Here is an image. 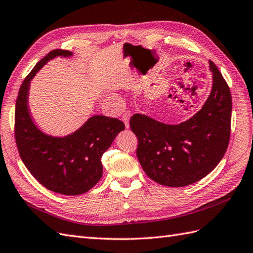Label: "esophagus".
I'll list each match as a JSON object with an SVG mask.
<instances>
[{
	"instance_id": "1",
	"label": "esophagus",
	"mask_w": 253,
	"mask_h": 253,
	"mask_svg": "<svg viewBox=\"0 0 253 253\" xmlns=\"http://www.w3.org/2000/svg\"><path fill=\"white\" fill-rule=\"evenodd\" d=\"M129 119H130V113H129V112L124 113V115L122 116V121L125 123L126 128H129Z\"/></svg>"
}]
</instances>
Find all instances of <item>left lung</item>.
I'll return each mask as SVG.
<instances>
[{
  "instance_id": "8db88e82",
  "label": "left lung",
  "mask_w": 253,
  "mask_h": 253,
  "mask_svg": "<svg viewBox=\"0 0 253 253\" xmlns=\"http://www.w3.org/2000/svg\"><path fill=\"white\" fill-rule=\"evenodd\" d=\"M212 89L198 112L178 125L134 114L130 128L138 138L137 157L149 178L170 187L186 186L210 173L230 142L232 96L212 61Z\"/></svg>"
}]
</instances>
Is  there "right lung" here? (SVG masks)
<instances>
[{
	"instance_id": "add662e5",
	"label": "right lung",
	"mask_w": 253,
	"mask_h": 253,
	"mask_svg": "<svg viewBox=\"0 0 253 253\" xmlns=\"http://www.w3.org/2000/svg\"><path fill=\"white\" fill-rule=\"evenodd\" d=\"M72 55L54 49L41 59L22 82L15 108V139L23 164L47 190L62 195H80L98 183L102 177L101 157L125 129L122 121L103 115L91 116L62 138L48 136L34 124L28 104L31 80L47 61Z\"/></svg>"
}]
</instances>
